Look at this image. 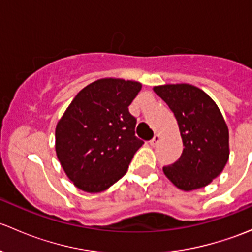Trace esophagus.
Wrapping results in <instances>:
<instances>
[{"mask_svg":"<svg viewBox=\"0 0 252 252\" xmlns=\"http://www.w3.org/2000/svg\"><path fill=\"white\" fill-rule=\"evenodd\" d=\"M159 140H161V135H159V134H155L154 138L150 140V145H151V146H155V145L158 144Z\"/></svg>","mask_w":252,"mask_h":252,"instance_id":"obj_1","label":"esophagus"}]
</instances>
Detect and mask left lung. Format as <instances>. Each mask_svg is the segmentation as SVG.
I'll return each instance as SVG.
<instances>
[{"mask_svg": "<svg viewBox=\"0 0 252 252\" xmlns=\"http://www.w3.org/2000/svg\"><path fill=\"white\" fill-rule=\"evenodd\" d=\"M174 113L182 136L183 154L163 173L180 190L191 191L210 184L229 158V130L215 101L190 84L154 86Z\"/></svg>", "mask_w": 252, "mask_h": 252, "instance_id": "1", "label": "left lung"}]
</instances>
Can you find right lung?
<instances>
[{
    "label": "right lung",
    "mask_w": 252,
    "mask_h": 252,
    "mask_svg": "<svg viewBox=\"0 0 252 252\" xmlns=\"http://www.w3.org/2000/svg\"><path fill=\"white\" fill-rule=\"evenodd\" d=\"M141 84L103 78L77 94L56 126V155L78 189L101 192L128 171L144 141L135 136L136 119L128 106Z\"/></svg>",
    "instance_id": "add662e5"
}]
</instances>
